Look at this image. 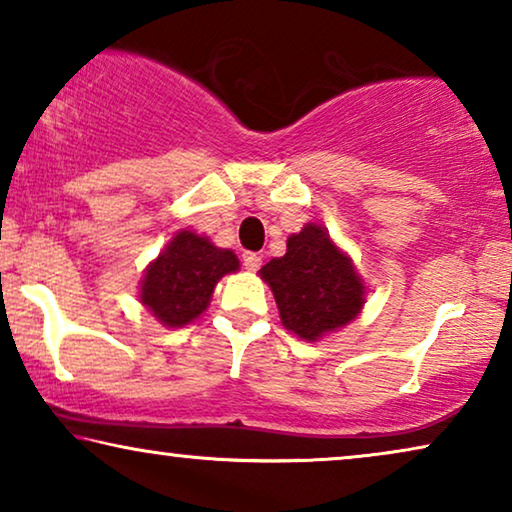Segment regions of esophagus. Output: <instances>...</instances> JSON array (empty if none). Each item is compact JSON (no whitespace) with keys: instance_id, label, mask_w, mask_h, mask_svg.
<instances>
[{"instance_id":"1","label":"esophagus","mask_w":512,"mask_h":512,"mask_svg":"<svg viewBox=\"0 0 512 512\" xmlns=\"http://www.w3.org/2000/svg\"><path fill=\"white\" fill-rule=\"evenodd\" d=\"M242 263H244V268H247V270H258V268H261V256L254 254V251H244Z\"/></svg>"}]
</instances>
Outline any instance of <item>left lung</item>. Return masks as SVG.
Wrapping results in <instances>:
<instances>
[{
  "label": "left lung",
  "mask_w": 512,
  "mask_h": 512,
  "mask_svg": "<svg viewBox=\"0 0 512 512\" xmlns=\"http://www.w3.org/2000/svg\"><path fill=\"white\" fill-rule=\"evenodd\" d=\"M258 275L275 296L282 326L307 342L352 324L366 305L368 289L352 256L314 221L289 235L286 254Z\"/></svg>",
  "instance_id": "1"
}]
</instances>
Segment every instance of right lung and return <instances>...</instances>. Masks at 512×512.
<instances>
[{
    "instance_id": "add662e5",
    "label": "right lung",
    "mask_w": 512,
    "mask_h": 512,
    "mask_svg": "<svg viewBox=\"0 0 512 512\" xmlns=\"http://www.w3.org/2000/svg\"><path fill=\"white\" fill-rule=\"evenodd\" d=\"M237 270L235 251L184 228L146 265L137 298L163 326L184 328L205 314L219 279Z\"/></svg>"
}]
</instances>
